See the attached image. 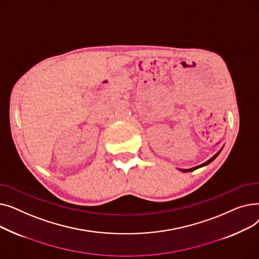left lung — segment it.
<instances>
[{"instance_id": "obj_1", "label": "left lung", "mask_w": 259, "mask_h": 259, "mask_svg": "<svg viewBox=\"0 0 259 259\" xmlns=\"http://www.w3.org/2000/svg\"><path fill=\"white\" fill-rule=\"evenodd\" d=\"M221 151L222 150H220L219 152H217L214 156H212L209 160H207L206 162H203V164H201V165H199V166H196V167H194V168H190V169H180L182 172H191V171H194V170H196V169H198V168H201V167H205V166H207V165H209L210 162H212L216 157H217V155H219L220 153H221Z\"/></svg>"}]
</instances>
